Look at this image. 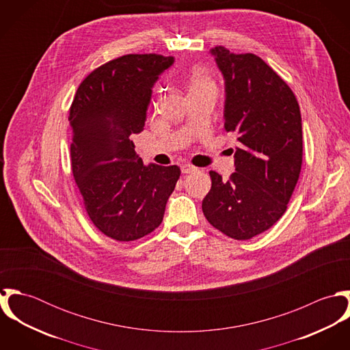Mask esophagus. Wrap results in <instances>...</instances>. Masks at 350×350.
Wrapping results in <instances>:
<instances>
[{"label":"esophagus","mask_w":350,"mask_h":350,"mask_svg":"<svg viewBox=\"0 0 350 350\" xmlns=\"http://www.w3.org/2000/svg\"><path fill=\"white\" fill-rule=\"evenodd\" d=\"M197 170H198V168L194 167V165L190 164V163H186V164L182 165V172H183V174H193V172H196Z\"/></svg>","instance_id":"esophagus-1"}]
</instances>
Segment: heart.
<instances>
[{
    "mask_svg": "<svg viewBox=\"0 0 350 350\" xmlns=\"http://www.w3.org/2000/svg\"><path fill=\"white\" fill-rule=\"evenodd\" d=\"M190 93L191 92H203V90H217L214 79L203 70L196 68L189 77Z\"/></svg>",
    "mask_w": 350,
    "mask_h": 350,
    "instance_id": "obj_1",
    "label": "heart"
}]
</instances>
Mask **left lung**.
I'll use <instances>...</instances> for the list:
<instances>
[{
	"label": "left lung",
	"instance_id": "obj_1",
	"mask_svg": "<svg viewBox=\"0 0 350 350\" xmlns=\"http://www.w3.org/2000/svg\"><path fill=\"white\" fill-rule=\"evenodd\" d=\"M210 53L225 79V129L237 135L240 148L228 180L210 171L211 189L202 210L224 234L250 240L279 221L299 179V105L261 57L221 46Z\"/></svg>",
	"mask_w": 350,
	"mask_h": 350
}]
</instances>
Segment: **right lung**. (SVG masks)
<instances>
[{
    "mask_svg": "<svg viewBox=\"0 0 350 350\" xmlns=\"http://www.w3.org/2000/svg\"><path fill=\"white\" fill-rule=\"evenodd\" d=\"M172 56L129 53L79 85L70 107L71 168L93 224L117 241L139 240L163 221L178 165H146L132 135L144 129L152 88Z\"/></svg>",
    "mask_w": 350,
    "mask_h": 350,
    "instance_id": "right-lung-1",
    "label": "right lung"
}]
</instances>
